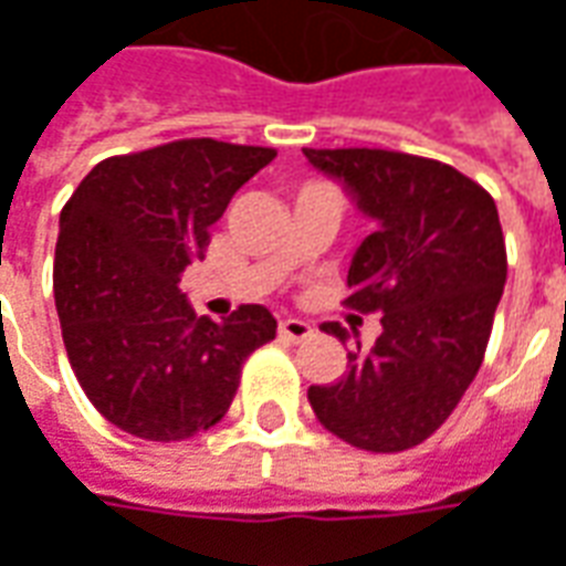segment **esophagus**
I'll list each match as a JSON object with an SVG mask.
<instances>
[{"label": "esophagus", "mask_w": 566, "mask_h": 566, "mask_svg": "<svg viewBox=\"0 0 566 566\" xmlns=\"http://www.w3.org/2000/svg\"><path fill=\"white\" fill-rule=\"evenodd\" d=\"M279 333H282L284 339H291V343H303V339L312 336V324L300 318H282L279 321Z\"/></svg>", "instance_id": "1"}]
</instances>
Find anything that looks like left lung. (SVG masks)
Listing matches in <instances>:
<instances>
[{"instance_id": "obj_1", "label": "left lung", "mask_w": 566, "mask_h": 566, "mask_svg": "<svg viewBox=\"0 0 566 566\" xmlns=\"http://www.w3.org/2000/svg\"><path fill=\"white\" fill-rule=\"evenodd\" d=\"M376 221L348 266L357 312H381V336L348 373L312 385L318 421L367 451L424 442L461 403L485 357L506 245L488 190L446 163L376 148H303ZM321 331L348 339L336 321Z\"/></svg>"}]
</instances>
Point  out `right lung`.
Wrapping results in <instances>:
<instances>
[{
    "label": "right lung",
    "instance_id": "right-lung-1",
    "mask_svg": "<svg viewBox=\"0 0 566 566\" xmlns=\"http://www.w3.org/2000/svg\"><path fill=\"white\" fill-rule=\"evenodd\" d=\"M275 150L181 139L96 163L60 211L54 300L69 364L99 412L150 442L209 430L233 403L245 357L275 339L263 306L197 318L181 272L211 223Z\"/></svg>",
    "mask_w": 566,
    "mask_h": 566
}]
</instances>
